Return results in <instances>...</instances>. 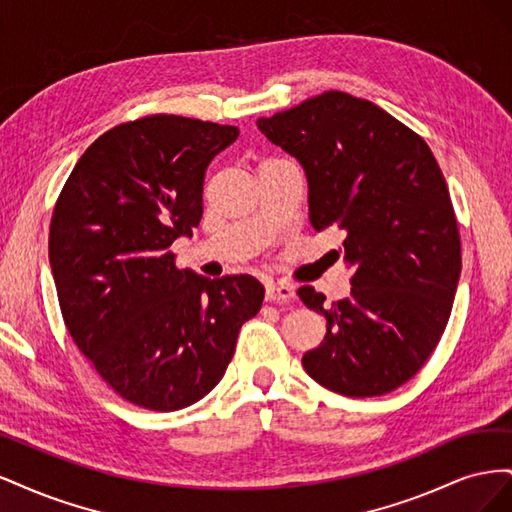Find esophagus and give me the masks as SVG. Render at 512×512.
<instances>
[{
  "label": "esophagus",
  "instance_id": "esophagus-1",
  "mask_svg": "<svg viewBox=\"0 0 512 512\" xmlns=\"http://www.w3.org/2000/svg\"><path fill=\"white\" fill-rule=\"evenodd\" d=\"M297 297V290L288 284H267V301H292Z\"/></svg>",
  "mask_w": 512,
  "mask_h": 512
}]
</instances>
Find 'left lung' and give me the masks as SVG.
Wrapping results in <instances>:
<instances>
[{"label": "left lung", "mask_w": 512, "mask_h": 512, "mask_svg": "<svg viewBox=\"0 0 512 512\" xmlns=\"http://www.w3.org/2000/svg\"><path fill=\"white\" fill-rule=\"evenodd\" d=\"M258 130L307 177L309 222L344 232L350 297L324 305L322 344L303 367L324 389L378 397L406 384L438 346L461 273V243L442 170L421 136L369 100L324 91Z\"/></svg>", "instance_id": "8db88e82"}]
</instances>
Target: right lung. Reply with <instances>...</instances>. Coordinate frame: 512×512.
<instances>
[{"label": "right lung", "instance_id": "1", "mask_svg": "<svg viewBox=\"0 0 512 512\" xmlns=\"http://www.w3.org/2000/svg\"><path fill=\"white\" fill-rule=\"evenodd\" d=\"M239 128L151 115L108 130L76 162L51 220L49 260L74 344L123 399L188 408L224 376L265 288L177 269L168 250L203 215L209 162Z\"/></svg>", "mask_w": 512, "mask_h": 512}]
</instances>
